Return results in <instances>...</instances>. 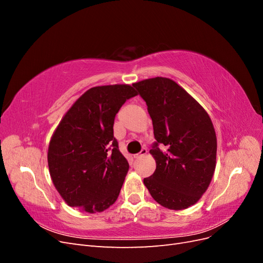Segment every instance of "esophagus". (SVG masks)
<instances>
[{
	"instance_id": "1",
	"label": "esophagus",
	"mask_w": 263,
	"mask_h": 263,
	"mask_svg": "<svg viewBox=\"0 0 263 263\" xmlns=\"http://www.w3.org/2000/svg\"><path fill=\"white\" fill-rule=\"evenodd\" d=\"M147 153H148V150H147L146 148H142L140 153H139V154H137V155H135L134 157L136 158V159H139V158H141V157H144L145 155H147Z\"/></svg>"
}]
</instances>
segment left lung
I'll list each match as a JSON object with an SVG mask.
<instances>
[{
    "label": "left lung",
    "mask_w": 263,
    "mask_h": 263,
    "mask_svg": "<svg viewBox=\"0 0 263 263\" xmlns=\"http://www.w3.org/2000/svg\"><path fill=\"white\" fill-rule=\"evenodd\" d=\"M133 86L146 102L157 140L149 151L156 170L144 179V184L163 208L185 210L198 202L214 176L217 139L212 119L169 78L146 79ZM160 143L165 151L157 148Z\"/></svg>",
    "instance_id": "left-lung-1"
}]
</instances>
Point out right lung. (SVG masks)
Segmentation results:
<instances>
[{"label": "right lung", "instance_id": "right-lung-1", "mask_svg": "<svg viewBox=\"0 0 263 263\" xmlns=\"http://www.w3.org/2000/svg\"><path fill=\"white\" fill-rule=\"evenodd\" d=\"M137 92L129 84L94 86L62 117L48 147L54 187L69 206L100 213L113 205L129 169L114 138L115 115Z\"/></svg>", "mask_w": 263, "mask_h": 263}]
</instances>
